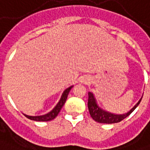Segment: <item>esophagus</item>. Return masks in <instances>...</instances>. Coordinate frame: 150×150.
<instances>
[{
    "instance_id": "1",
    "label": "esophagus",
    "mask_w": 150,
    "mask_h": 150,
    "mask_svg": "<svg viewBox=\"0 0 150 150\" xmlns=\"http://www.w3.org/2000/svg\"><path fill=\"white\" fill-rule=\"evenodd\" d=\"M83 83H87V82H88V79H83Z\"/></svg>"
}]
</instances>
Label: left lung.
Here are the masks:
<instances>
[{"label": "left lung", "mask_w": 150, "mask_h": 150, "mask_svg": "<svg viewBox=\"0 0 150 150\" xmlns=\"http://www.w3.org/2000/svg\"><path fill=\"white\" fill-rule=\"evenodd\" d=\"M142 97L141 98L140 100L137 102V104L129 111L126 113V114H122V115H115V114H113V113H110V112L106 111L105 110L102 109L98 105L96 98H95V95L92 92H88L87 105H88L90 115L95 122L99 123H105V124H112V123L119 122L121 121H122L123 119H125L126 117H128L129 115L137 108V106L139 105V103L142 101Z\"/></svg>", "instance_id": "obj_1"}]
</instances>
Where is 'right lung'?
<instances>
[{
	"mask_svg": "<svg viewBox=\"0 0 150 150\" xmlns=\"http://www.w3.org/2000/svg\"><path fill=\"white\" fill-rule=\"evenodd\" d=\"M73 86H69L68 88H67L65 91H64V93L62 94V96H61L60 99L59 101V103L56 104V106L53 108L50 112H48L47 114H45L44 115H40V116H29V115H24L26 117H28V119H31V120L36 121V122H47V121L53 120L54 118H55V117L58 115V114L60 111V110L62 109V107L64 106V103L66 102L67 98V95L69 94L70 91L71 89Z\"/></svg>",
	"mask_w": 150,
	"mask_h": 150,
	"instance_id": "right-lung-1",
	"label": "right lung"
}]
</instances>
